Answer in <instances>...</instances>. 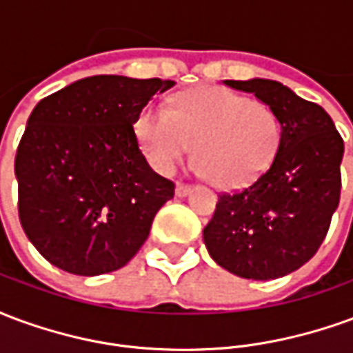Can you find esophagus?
<instances>
[{
    "label": "esophagus",
    "mask_w": 353,
    "mask_h": 353,
    "mask_svg": "<svg viewBox=\"0 0 353 353\" xmlns=\"http://www.w3.org/2000/svg\"><path fill=\"white\" fill-rule=\"evenodd\" d=\"M189 192H191V185H185V183H177L176 185V196H179V199L187 196Z\"/></svg>",
    "instance_id": "34e87169"
}]
</instances>
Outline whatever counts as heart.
Returning a JSON list of instances; mask_svg holds the SVG:
<instances>
[{
  "label": "heart",
  "mask_w": 353,
  "mask_h": 353,
  "mask_svg": "<svg viewBox=\"0 0 353 353\" xmlns=\"http://www.w3.org/2000/svg\"><path fill=\"white\" fill-rule=\"evenodd\" d=\"M147 161L174 172L194 147L196 170L221 189H238L265 172L280 143V123L265 103L227 88L202 87L177 96L174 108L147 105L136 123Z\"/></svg>",
  "instance_id": "obj_1"
}]
</instances>
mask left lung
<instances>
[{"label": "left lung", "instance_id": "1", "mask_svg": "<svg viewBox=\"0 0 353 353\" xmlns=\"http://www.w3.org/2000/svg\"><path fill=\"white\" fill-rule=\"evenodd\" d=\"M272 109L280 143L252 185L221 194L204 244L212 259L245 280H274L310 261L341 200L344 141L327 111L278 81H223Z\"/></svg>", "mask_w": 353, "mask_h": 353}]
</instances>
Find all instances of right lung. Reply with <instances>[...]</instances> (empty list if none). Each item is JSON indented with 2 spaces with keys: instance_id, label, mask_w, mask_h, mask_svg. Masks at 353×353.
<instances>
[{
  "instance_id": "add662e5",
  "label": "right lung",
  "mask_w": 353,
  "mask_h": 353,
  "mask_svg": "<svg viewBox=\"0 0 353 353\" xmlns=\"http://www.w3.org/2000/svg\"><path fill=\"white\" fill-rule=\"evenodd\" d=\"M174 81L92 75L43 98L14 159L19 217L50 265L77 276L124 266L174 187L147 164L134 123Z\"/></svg>"
}]
</instances>
